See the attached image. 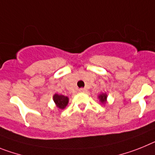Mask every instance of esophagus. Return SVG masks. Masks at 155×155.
I'll return each mask as SVG.
<instances>
[{
	"instance_id": "1",
	"label": "esophagus",
	"mask_w": 155,
	"mask_h": 155,
	"mask_svg": "<svg viewBox=\"0 0 155 155\" xmlns=\"http://www.w3.org/2000/svg\"><path fill=\"white\" fill-rule=\"evenodd\" d=\"M79 91L80 93H84L86 91V89H84V88H81V89H79Z\"/></svg>"
}]
</instances>
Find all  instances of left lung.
<instances>
[{
	"instance_id": "obj_1",
	"label": "left lung",
	"mask_w": 155,
	"mask_h": 155,
	"mask_svg": "<svg viewBox=\"0 0 155 155\" xmlns=\"http://www.w3.org/2000/svg\"><path fill=\"white\" fill-rule=\"evenodd\" d=\"M107 94H100L99 96H98V98L100 99L101 102L103 104L106 103V101H107Z\"/></svg>"
}]
</instances>
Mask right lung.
Returning a JSON list of instances; mask_svg holds the SVG:
<instances>
[{
    "mask_svg": "<svg viewBox=\"0 0 155 155\" xmlns=\"http://www.w3.org/2000/svg\"><path fill=\"white\" fill-rule=\"evenodd\" d=\"M53 100L55 104L60 109H64L68 103V97L64 95H59L55 94L53 96Z\"/></svg>",
    "mask_w": 155,
    "mask_h": 155,
    "instance_id": "1",
    "label": "right lung"
}]
</instances>
